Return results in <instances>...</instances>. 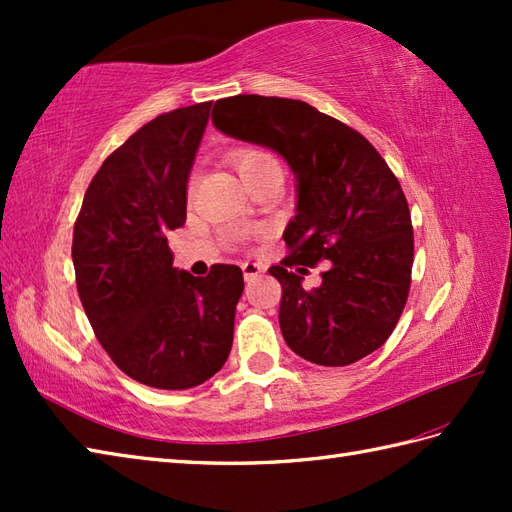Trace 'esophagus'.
I'll return each mask as SVG.
<instances>
[{
  "mask_svg": "<svg viewBox=\"0 0 512 512\" xmlns=\"http://www.w3.org/2000/svg\"><path fill=\"white\" fill-rule=\"evenodd\" d=\"M242 273H244V279L250 281V279H255L259 273H264V268L259 266L257 262H244L242 264Z\"/></svg>",
  "mask_w": 512,
  "mask_h": 512,
  "instance_id": "esophagus-1",
  "label": "esophagus"
}]
</instances>
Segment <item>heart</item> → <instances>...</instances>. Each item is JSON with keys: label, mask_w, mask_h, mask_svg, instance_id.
I'll return each mask as SVG.
<instances>
[{"label": "heart", "mask_w": 512, "mask_h": 512, "mask_svg": "<svg viewBox=\"0 0 512 512\" xmlns=\"http://www.w3.org/2000/svg\"><path fill=\"white\" fill-rule=\"evenodd\" d=\"M233 165L237 169L239 176H242L244 182H248L255 173L264 171L266 167H279V162L268 154V151L262 149H242L237 151L233 158Z\"/></svg>", "instance_id": "b5f03b06"}]
</instances>
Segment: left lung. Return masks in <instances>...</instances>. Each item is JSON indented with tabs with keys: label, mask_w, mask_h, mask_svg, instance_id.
I'll list each match as a JSON object with an SVG mask.
<instances>
[{
	"label": "left lung",
	"mask_w": 512,
	"mask_h": 512,
	"mask_svg": "<svg viewBox=\"0 0 512 512\" xmlns=\"http://www.w3.org/2000/svg\"><path fill=\"white\" fill-rule=\"evenodd\" d=\"M222 134L277 151L295 173L292 253L270 266L284 295V341L310 363L343 367L383 345L407 303L413 264L411 215L383 156L352 127L303 101L239 94L213 105ZM330 261L322 286L302 288L297 263ZM301 270V268H297Z\"/></svg>",
	"instance_id": "obj_1"
}]
</instances>
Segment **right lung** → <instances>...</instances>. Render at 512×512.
Returning <instances> with one entry per match:
<instances>
[{"label":"right lung","mask_w":512,"mask_h":512,"mask_svg":"<svg viewBox=\"0 0 512 512\" xmlns=\"http://www.w3.org/2000/svg\"><path fill=\"white\" fill-rule=\"evenodd\" d=\"M211 103L160 114L96 171L74 224L76 288L96 339L127 376L189 389L231 354L244 275L173 266L167 235L187 220V184Z\"/></svg>","instance_id":"obj_1"}]
</instances>
